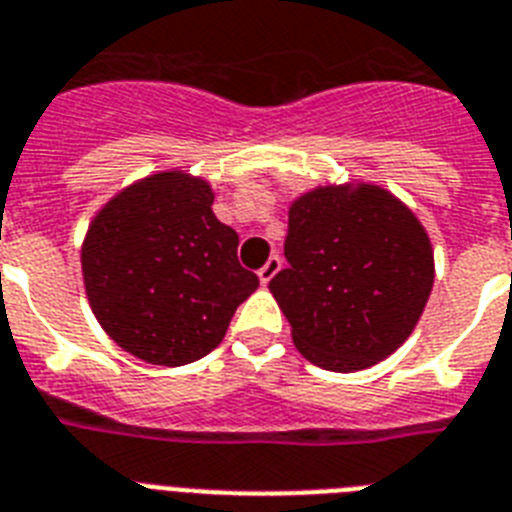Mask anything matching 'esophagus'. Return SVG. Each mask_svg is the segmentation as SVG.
I'll return each mask as SVG.
<instances>
[{
    "label": "esophagus",
    "mask_w": 512,
    "mask_h": 512,
    "mask_svg": "<svg viewBox=\"0 0 512 512\" xmlns=\"http://www.w3.org/2000/svg\"><path fill=\"white\" fill-rule=\"evenodd\" d=\"M279 269H282V259H279L277 253H274V256H269V259H266V264L259 269V279L264 282V285H269Z\"/></svg>",
    "instance_id": "1"
}]
</instances>
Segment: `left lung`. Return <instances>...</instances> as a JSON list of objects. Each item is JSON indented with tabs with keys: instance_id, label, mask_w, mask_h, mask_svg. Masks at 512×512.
Returning <instances> with one entry per match:
<instances>
[{
	"instance_id": "8db88e82",
	"label": "left lung",
	"mask_w": 512,
	"mask_h": 512,
	"mask_svg": "<svg viewBox=\"0 0 512 512\" xmlns=\"http://www.w3.org/2000/svg\"><path fill=\"white\" fill-rule=\"evenodd\" d=\"M285 259L269 290L295 347L334 373L370 368L406 342L435 279L425 227L378 186L300 196Z\"/></svg>"
}]
</instances>
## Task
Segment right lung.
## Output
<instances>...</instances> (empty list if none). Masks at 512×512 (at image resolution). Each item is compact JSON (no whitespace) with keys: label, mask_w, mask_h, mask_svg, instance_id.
<instances>
[{"label":"right lung","mask_w":512,"mask_h":512,"mask_svg":"<svg viewBox=\"0 0 512 512\" xmlns=\"http://www.w3.org/2000/svg\"><path fill=\"white\" fill-rule=\"evenodd\" d=\"M212 199L199 178L157 173L111 199L87 230V298L113 342L139 360L168 368L202 360L259 287Z\"/></svg>","instance_id":"obj_1"}]
</instances>
